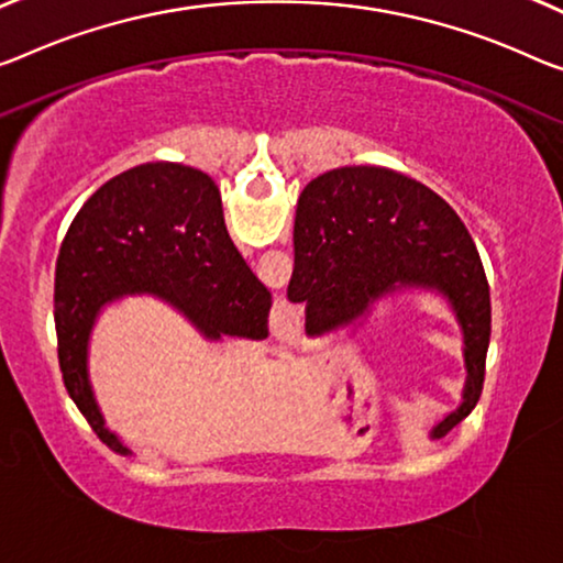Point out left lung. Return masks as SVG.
<instances>
[{
  "mask_svg": "<svg viewBox=\"0 0 563 563\" xmlns=\"http://www.w3.org/2000/svg\"><path fill=\"white\" fill-rule=\"evenodd\" d=\"M397 287L438 289L465 334L463 405L440 422L443 438L478 402L490 344V289L475 241L451 206L402 173L350 166L301 191L294 221L291 301L307 307V334L357 319Z\"/></svg>",
  "mask_w": 563,
  "mask_h": 563,
  "instance_id": "8db88e82",
  "label": "left lung"
}]
</instances>
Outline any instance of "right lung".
Listing matches in <instances>:
<instances>
[{
  "label": "right lung",
  "mask_w": 563,
  "mask_h": 563,
  "mask_svg": "<svg viewBox=\"0 0 563 563\" xmlns=\"http://www.w3.org/2000/svg\"><path fill=\"white\" fill-rule=\"evenodd\" d=\"M168 299L211 340L269 336L272 294L249 269L223 223L219 186L180 163H143L95 191L59 246L57 357L67 393L108 448L88 383V334L98 309L123 294Z\"/></svg>",
  "instance_id": "add662e5"
}]
</instances>
